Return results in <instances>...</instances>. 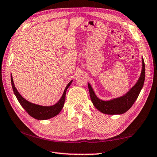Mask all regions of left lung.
<instances>
[{
    "label": "left lung",
    "mask_w": 157,
    "mask_h": 157,
    "mask_svg": "<svg viewBox=\"0 0 157 157\" xmlns=\"http://www.w3.org/2000/svg\"><path fill=\"white\" fill-rule=\"evenodd\" d=\"M145 77V69L144 60L142 58V70L138 81L133 87L121 97L112 98L108 101L100 99L93 90L91 85L88 83L90 96L93 105L98 111L106 114H122L127 112L138 98L144 86Z\"/></svg>",
    "instance_id": "8db88e82"
}]
</instances>
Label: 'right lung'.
<instances>
[{
    "mask_svg": "<svg viewBox=\"0 0 157 157\" xmlns=\"http://www.w3.org/2000/svg\"><path fill=\"white\" fill-rule=\"evenodd\" d=\"M72 81H73L71 80L70 83L67 85L64 92L63 93L62 97H60V100L58 101L56 104L50 106H43L32 103L31 102H29V101H27L25 98H24L22 97L20 94V93L18 92V90L16 88L14 83H13L12 75V74H11V82H12V89L16 97L17 98L18 102L20 103L21 106L25 109V111L30 115V116L38 120H47L51 119V118L54 117L55 116H56V115L60 113V112L61 111V109L63 108V105H64L65 103L66 91H67L68 87L70 86V85L72 83Z\"/></svg>",
    "mask_w": 157,
    "mask_h": 157,
    "instance_id": "obj_1",
    "label": "right lung"
}]
</instances>
